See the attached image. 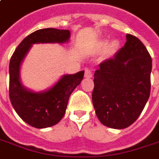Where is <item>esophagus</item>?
<instances>
[{
	"label": "esophagus",
	"mask_w": 159,
	"mask_h": 159,
	"mask_svg": "<svg viewBox=\"0 0 159 159\" xmlns=\"http://www.w3.org/2000/svg\"><path fill=\"white\" fill-rule=\"evenodd\" d=\"M85 77L87 78V79H90V78L93 77V72L90 69H86L85 70Z\"/></svg>",
	"instance_id": "esophagus-1"
}]
</instances>
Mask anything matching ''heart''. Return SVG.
Here are the masks:
<instances>
[{
    "instance_id": "b5f03b06",
    "label": "heart",
    "mask_w": 159,
    "mask_h": 159,
    "mask_svg": "<svg viewBox=\"0 0 159 159\" xmlns=\"http://www.w3.org/2000/svg\"><path fill=\"white\" fill-rule=\"evenodd\" d=\"M115 45H116V44H115V43H113V44H112V48H114Z\"/></svg>"
}]
</instances>
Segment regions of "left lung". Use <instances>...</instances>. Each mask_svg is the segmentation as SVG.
<instances>
[{"mask_svg": "<svg viewBox=\"0 0 159 159\" xmlns=\"http://www.w3.org/2000/svg\"><path fill=\"white\" fill-rule=\"evenodd\" d=\"M152 61L144 45L126 34V42L113 58L94 73L93 104L107 127L124 129L139 117L151 93Z\"/></svg>", "mask_w": 159, "mask_h": 159, "instance_id": "left-lung-1", "label": "left lung"}]
</instances>
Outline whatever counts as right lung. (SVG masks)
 Here are the masks:
<instances>
[{
  "instance_id": "1",
  "label": "right lung",
  "mask_w": 159,
  "mask_h": 159,
  "mask_svg": "<svg viewBox=\"0 0 159 159\" xmlns=\"http://www.w3.org/2000/svg\"><path fill=\"white\" fill-rule=\"evenodd\" d=\"M70 31L56 28L39 29L20 43L9 63V98L20 118L31 126L47 128L58 124L65 115L69 97L80 84L84 71L64 74L58 81L41 92L27 88L20 80V66L34 44L59 43L70 40Z\"/></svg>"
}]
</instances>
